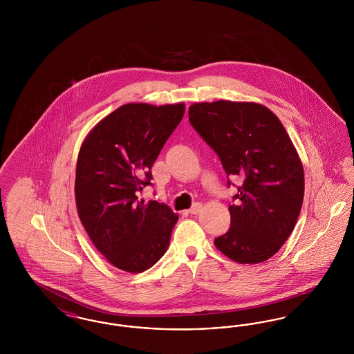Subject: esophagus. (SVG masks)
Instances as JSON below:
<instances>
[{"label": "esophagus", "instance_id": "34e87169", "mask_svg": "<svg viewBox=\"0 0 354 354\" xmlns=\"http://www.w3.org/2000/svg\"><path fill=\"white\" fill-rule=\"evenodd\" d=\"M202 203H195V204L188 209V212H189L191 215H198V214H201V211H202Z\"/></svg>", "mask_w": 354, "mask_h": 354}]
</instances>
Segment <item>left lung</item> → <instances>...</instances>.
<instances>
[{
	"instance_id": "8db88e82",
	"label": "left lung",
	"mask_w": 354,
	"mask_h": 354,
	"mask_svg": "<svg viewBox=\"0 0 354 354\" xmlns=\"http://www.w3.org/2000/svg\"><path fill=\"white\" fill-rule=\"evenodd\" d=\"M188 117L227 176L243 179L230 205L231 227L215 239L216 248L240 264L268 260L292 234L303 205V165L284 126L254 102L194 103Z\"/></svg>"
}]
</instances>
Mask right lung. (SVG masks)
<instances>
[{"label":"right lung","mask_w":354,"mask_h":354,"mask_svg":"<svg viewBox=\"0 0 354 354\" xmlns=\"http://www.w3.org/2000/svg\"><path fill=\"white\" fill-rule=\"evenodd\" d=\"M185 103H127L84 138L75 171L78 216L97 250L119 270L140 273L166 253L178 221L169 205L138 201L151 167L185 115Z\"/></svg>","instance_id":"right-lung-1"}]
</instances>
